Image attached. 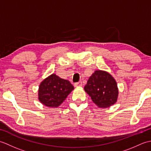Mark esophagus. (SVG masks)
Here are the masks:
<instances>
[{
    "label": "esophagus",
    "instance_id": "esophagus-1",
    "mask_svg": "<svg viewBox=\"0 0 151 151\" xmlns=\"http://www.w3.org/2000/svg\"><path fill=\"white\" fill-rule=\"evenodd\" d=\"M82 86V81H79L78 82H76L75 84V87H81Z\"/></svg>",
    "mask_w": 151,
    "mask_h": 151
}]
</instances>
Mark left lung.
<instances>
[{"label": "left lung", "mask_w": 151, "mask_h": 151, "mask_svg": "<svg viewBox=\"0 0 151 151\" xmlns=\"http://www.w3.org/2000/svg\"><path fill=\"white\" fill-rule=\"evenodd\" d=\"M84 90L99 108H108L118 97L117 82L113 76L104 70H95L89 77Z\"/></svg>", "instance_id": "8db88e82"}]
</instances>
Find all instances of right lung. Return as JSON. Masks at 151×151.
Masks as SVG:
<instances>
[{"mask_svg":"<svg viewBox=\"0 0 151 151\" xmlns=\"http://www.w3.org/2000/svg\"><path fill=\"white\" fill-rule=\"evenodd\" d=\"M73 89L69 81L52 74L41 82L38 90V99L46 106L56 108L65 100Z\"/></svg>","mask_w":151,"mask_h":151,"instance_id":"obj_1","label":"right lung"}]
</instances>
